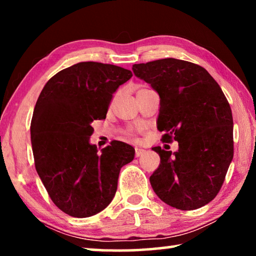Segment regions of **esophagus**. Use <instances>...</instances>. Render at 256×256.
I'll list each match as a JSON object with an SVG mask.
<instances>
[{"label": "esophagus", "mask_w": 256, "mask_h": 256, "mask_svg": "<svg viewBox=\"0 0 256 256\" xmlns=\"http://www.w3.org/2000/svg\"><path fill=\"white\" fill-rule=\"evenodd\" d=\"M144 152H146V151L144 149L136 148V157H140V156H142Z\"/></svg>", "instance_id": "obj_1"}]
</instances>
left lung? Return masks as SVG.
Wrapping results in <instances>:
<instances>
[{
  "instance_id": "1",
  "label": "left lung",
  "mask_w": 256,
  "mask_h": 256,
  "mask_svg": "<svg viewBox=\"0 0 256 256\" xmlns=\"http://www.w3.org/2000/svg\"><path fill=\"white\" fill-rule=\"evenodd\" d=\"M134 76L160 98L157 128L164 142L178 150L152 148L160 156L150 184L160 200L180 210H194L214 200L234 157L232 114L222 88L198 64L162 58L134 64Z\"/></svg>"
}]
</instances>
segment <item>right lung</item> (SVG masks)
Returning a JSON list of instances; mask_svg holds the SVG:
<instances>
[{
	"label": "right lung",
	"instance_id": "1",
	"mask_svg": "<svg viewBox=\"0 0 256 256\" xmlns=\"http://www.w3.org/2000/svg\"><path fill=\"white\" fill-rule=\"evenodd\" d=\"M132 72L81 62L47 81L34 106L30 134L34 166L58 209L76 218L102 211L118 190L120 170L136 150L120 141L99 151L90 144L94 120L106 118L112 94Z\"/></svg>",
	"mask_w": 256,
	"mask_h": 256
}]
</instances>
